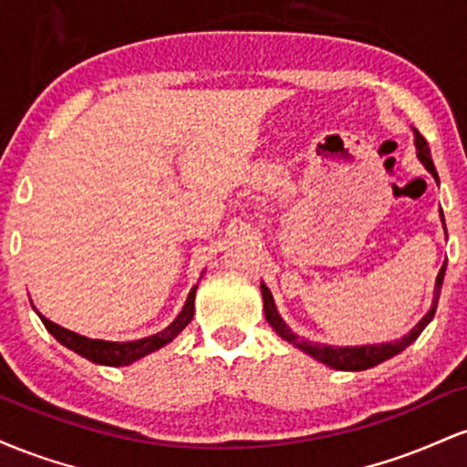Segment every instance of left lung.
<instances>
[{
    "label": "left lung",
    "mask_w": 467,
    "mask_h": 467,
    "mask_svg": "<svg viewBox=\"0 0 467 467\" xmlns=\"http://www.w3.org/2000/svg\"><path fill=\"white\" fill-rule=\"evenodd\" d=\"M415 144H417V158L421 160V164L426 166V169L432 173V178L437 180V169H435V164H432L431 149H428L426 140H423V136L417 130H415ZM443 275H446V264H443L441 270H439L437 289H435V303H432L431 312L423 316V318L420 320V325H417L409 336H404V337H401V340H395V342H384V345L327 347V345H316V342L303 340V337H298L296 334H292V329H289V327L283 323V318H281V316H278L276 307H275V301H272L270 289H267L264 283H261V292H264V312H265L267 323L275 327L278 336L285 337L287 342L296 345L298 349H303L305 353H309V356L316 358V360L325 362L327 367L337 368V371H364V368H371V367H375V364H379V362L389 360V358L398 356V353L404 351L412 340H417V337H420V334L423 331V327L431 323L432 316H435L437 301H439V292H441Z\"/></svg>",
    "instance_id": "left-lung-1"
}]
</instances>
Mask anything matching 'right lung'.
<instances>
[{"label":"right lung","instance_id":"add662e5","mask_svg":"<svg viewBox=\"0 0 467 467\" xmlns=\"http://www.w3.org/2000/svg\"><path fill=\"white\" fill-rule=\"evenodd\" d=\"M195 289H197V285L191 289L184 309H182L178 318L166 327L164 331H160V334H155V336L142 337V340H133V342L92 340V337H85V336L74 334V331L63 329V327L55 325L52 320L44 318L41 314H39V318H41V323L46 325V329L50 331V334L55 336L58 342H61V345H66L67 349L78 353V356L88 358V360H92L96 364H107V367H127V364L140 360V358L147 356V353L164 347L166 342L173 340V337L191 323L192 312H195Z\"/></svg>","mask_w":467,"mask_h":467}]
</instances>
